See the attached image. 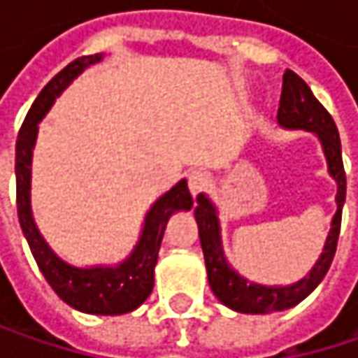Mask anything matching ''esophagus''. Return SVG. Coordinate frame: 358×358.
Here are the masks:
<instances>
[{
  "instance_id": "34e87169",
  "label": "esophagus",
  "mask_w": 358,
  "mask_h": 358,
  "mask_svg": "<svg viewBox=\"0 0 358 358\" xmlns=\"http://www.w3.org/2000/svg\"><path fill=\"white\" fill-rule=\"evenodd\" d=\"M186 182H188V190H190L192 194H199L201 190L207 188V184H209V174L203 172V170H192V172H188Z\"/></svg>"
}]
</instances>
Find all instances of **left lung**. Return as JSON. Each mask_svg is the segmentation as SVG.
<instances>
[{
    "instance_id": "left-lung-1",
    "label": "left lung",
    "mask_w": 358,
    "mask_h": 358,
    "mask_svg": "<svg viewBox=\"0 0 358 358\" xmlns=\"http://www.w3.org/2000/svg\"><path fill=\"white\" fill-rule=\"evenodd\" d=\"M278 120L286 128H305L317 132L322 138L323 151L327 157L329 174L338 182V211L331 220V230L325 241L320 261L311 269L307 278H303L299 284L284 286V288H273V286H259L250 284L238 273H234L222 252L220 243V226L215 217V207L209 203L205 194H199V205L194 207V217L199 226V238H201V249L205 257V267H207V278L213 294L230 309L238 313H271V311H284L294 305H299L305 296H309L317 284L327 273L331 259L336 255L338 247V236H340V224H342V205L346 199V174L342 166V149H340V134L338 128L327 113V109L315 99L311 93L309 85L294 74L292 70H286L284 83H282V97H280V108H278Z\"/></svg>"
}]
</instances>
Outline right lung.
I'll return each instance as SVG.
<instances>
[{"label": "right lung", "instance_id": "1", "mask_svg": "<svg viewBox=\"0 0 358 358\" xmlns=\"http://www.w3.org/2000/svg\"><path fill=\"white\" fill-rule=\"evenodd\" d=\"M101 55H83L70 62L62 72H57L38 93L33 108L29 109L16 141V205L20 228L29 241L36 265L55 294L70 307L93 313V315H122L134 311L153 290V269L157 263V252L164 238V228L170 215L180 209L192 207V196L188 192L186 180L168 190L151 207L145 220L143 236L134 252L117 267H93L78 269L66 265L53 255L38 234L31 215V157L36 138V124L49 111L55 97L91 64L99 62Z\"/></svg>", "mask_w": 358, "mask_h": 358}]
</instances>
